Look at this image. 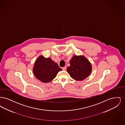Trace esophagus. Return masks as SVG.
Listing matches in <instances>:
<instances>
[{"instance_id": "1", "label": "esophagus", "mask_w": 125, "mask_h": 125, "mask_svg": "<svg viewBox=\"0 0 125 125\" xmlns=\"http://www.w3.org/2000/svg\"><path fill=\"white\" fill-rule=\"evenodd\" d=\"M62 70H64V71H65L66 70V66H64V67H62Z\"/></svg>"}]
</instances>
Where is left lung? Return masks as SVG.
I'll return each instance as SVG.
<instances>
[{
	"mask_svg": "<svg viewBox=\"0 0 125 125\" xmlns=\"http://www.w3.org/2000/svg\"><path fill=\"white\" fill-rule=\"evenodd\" d=\"M70 65L66 71L73 79L81 81L90 74L92 66L88 60L83 56H73L70 61Z\"/></svg>",
	"mask_w": 125,
	"mask_h": 125,
	"instance_id": "8db88e82",
	"label": "left lung"
}]
</instances>
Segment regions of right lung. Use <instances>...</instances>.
Listing matches in <instances>:
<instances>
[{
  "label": "right lung",
  "mask_w": 125,
  "mask_h": 125,
  "mask_svg": "<svg viewBox=\"0 0 125 125\" xmlns=\"http://www.w3.org/2000/svg\"><path fill=\"white\" fill-rule=\"evenodd\" d=\"M62 70L58 64L50 58H45L42 55L36 60L33 69L36 78L44 83L51 82L58 73Z\"/></svg>",
  "instance_id": "add662e5"
}]
</instances>
